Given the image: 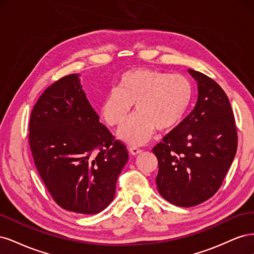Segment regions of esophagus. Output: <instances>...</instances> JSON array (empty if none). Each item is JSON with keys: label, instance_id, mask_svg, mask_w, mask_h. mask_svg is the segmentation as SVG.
Wrapping results in <instances>:
<instances>
[{"label": "esophagus", "instance_id": "34e87169", "mask_svg": "<svg viewBox=\"0 0 254 254\" xmlns=\"http://www.w3.org/2000/svg\"><path fill=\"white\" fill-rule=\"evenodd\" d=\"M129 152H130V155H132V156H136V155H140V153L142 152V150L141 149H139V148H136V147H129Z\"/></svg>", "mask_w": 254, "mask_h": 254}]
</instances>
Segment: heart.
<instances>
[{"label": "heart", "instance_id": "b5f03b06", "mask_svg": "<svg viewBox=\"0 0 254 254\" xmlns=\"http://www.w3.org/2000/svg\"><path fill=\"white\" fill-rule=\"evenodd\" d=\"M190 101V83L182 75L132 68L122 74L118 88L105 96L99 113L107 124L119 126L134 106L136 113L120 128L118 136L129 145L141 146L156 130L168 132L178 126Z\"/></svg>", "mask_w": 254, "mask_h": 254}]
</instances>
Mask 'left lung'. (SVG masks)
I'll return each mask as SVG.
<instances>
[{
  "label": "left lung",
  "instance_id": "1",
  "mask_svg": "<svg viewBox=\"0 0 254 254\" xmlns=\"http://www.w3.org/2000/svg\"><path fill=\"white\" fill-rule=\"evenodd\" d=\"M188 71L197 82V103L152 149L159 163L160 195L184 207L202 203L216 193L237 148L234 115L224 90L206 75Z\"/></svg>",
  "mask_w": 254,
  "mask_h": 254
}]
</instances>
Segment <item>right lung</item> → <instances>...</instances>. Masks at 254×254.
Here are the masks:
<instances>
[{
	"instance_id": "add662e5",
	"label": "right lung",
	"mask_w": 254,
	"mask_h": 254,
	"mask_svg": "<svg viewBox=\"0 0 254 254\" xmlns=\"http://www.w3.org/2000/svg\"><path fill=\"white\" fill-rule=\"evenodd\" d=\"M79 76L57 80L38 99L29 121V146L57 204L70 212L97 214L112 202L128 152L99 122Z\"/></svg>"
}]
</instances>
